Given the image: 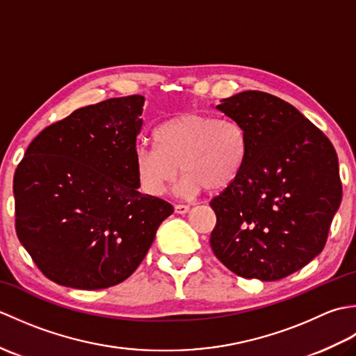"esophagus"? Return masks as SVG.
Returning <instances> with one entry per match:
<instances>
[{"label":"esophagus","instance_id":"1","mask_svg":"<svg viewBox=\"0 0 356 356\" xmlns=\"http://www.w3.org/2000/svg\"><path fill=\"white\" fill-rule=\"evenodd\" d=\"M190 211V205H176L174 207V213L176 214H186Z\"/></svg>","mask_w":356,"mask_h":356}]
</instances>
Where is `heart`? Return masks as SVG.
I'll return each mask as SVG.
<instances>
[{"label": "heart", "mask_w": 356, "mask_h": 356, "mask_svg": "<svg viewBox=\"0 0 356 356\" xmlns=\"http://www.w3.org/2000/svg\"><path fill=\"white\" fill-rule=\"evenodd\" d=\"M156 147L138 145L134 172L140 190L161 197L182 168L177 191L195 195L208 186L220 191L236 182L248 154L245 133L229 118L188 111L165 120L154 130Z\"/></svg>", "instance_id": "1"}]
</instances>
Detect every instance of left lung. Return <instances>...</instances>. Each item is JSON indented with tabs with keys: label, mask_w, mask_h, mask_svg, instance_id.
I'll return each instance as SVG.
<instances>
[{
	"label": "left lung",
	"mask_w": 356,
	"mask_h": 356,
	"mask_svg": "<svg viewBox=\"0 0 356 356\" xmlns=\"http://www.w3.org/2000/svg\"><path fill=\"white\" fill-rule=\"evenodd\" d=\"M216 108L241 127L248 154L236 182L209 203L217 217L211 248L234 274L275 282L326 245L343 195L335 148L274 95L248 90Z\"/></svg>",
	"instance_id": "1"
}]
</instances>
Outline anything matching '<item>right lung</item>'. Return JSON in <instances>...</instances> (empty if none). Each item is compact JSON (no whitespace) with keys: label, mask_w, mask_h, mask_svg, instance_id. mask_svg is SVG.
<instances>
[{"label":"right lung","mask_w":356,"mask_h":356,"mask_svg":"<svg viewBox=\"0 0 356 356\" xmlns=\"http://www.w3.org/2000/svg\"><path fill=\"white\" fill-rule=\"evenodd\" d=\"M143 102L133 95L73 111L30 142L15 171L17 236L51 282L84 291L122 283L172 214L139 193Z\"/></svg>","instance_id":"1"}]
</instances>
